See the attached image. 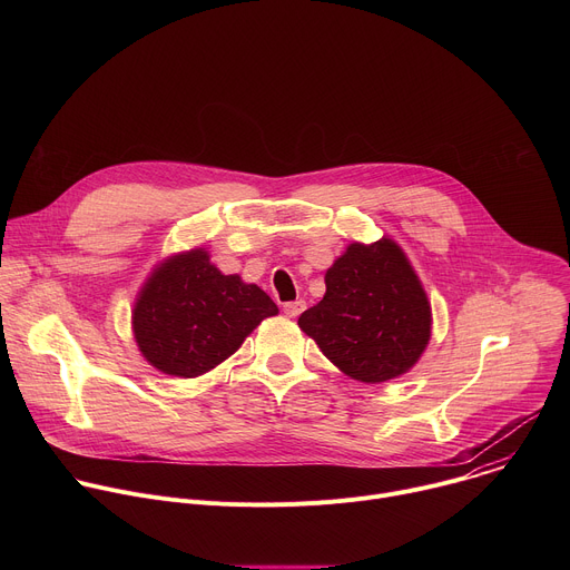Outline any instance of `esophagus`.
I'll list each match as a JSON object with an SVG mask.
<instances>
[{
    "instance_id": "34e87169",
    "label": "esophagus",
    "mask_w": 570,
    "mask_h": 570,
    "mask_svg": "<svg viewBox=\"0 0 570 570\" xmlns=\"http://www.w3.org/2000/svg\"><path fill=\"white\" fill-rule=\"evenodd\" d=\"M304 308H306V302H304V299H295V302H286V304H284V313H286L288 317H297Z\"/></svg>"
}]
</instances>
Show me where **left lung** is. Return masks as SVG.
Returning a JSON list of instances; mask_svg holds the SVG:
<instances>
[{"mask_svg": "<svg viewBox=\"0 0 570 570\" xmlns=\"http://www.w3.org/2000/svg\"><path fill=\"white\" fill-rule=\"evenodd\" d=\"M324 284L327 293L297 324L343 374L383 383L415 367L431 341L433 313L396 240L350 243Z\"/></svg>", "mask_w": 570, "mask_h": 570, "instance_id": "1", "label": "left lung"}]
</instances>
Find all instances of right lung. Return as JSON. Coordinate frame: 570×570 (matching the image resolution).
<instances>
[{"instance_id":"add662e5","label":"right lung","mask_w":570,"mask_h":570,"mask_svg":"<svg viewBox=\"0 0 570 570\" xmlns=\"http://www.w3.org/2000/svg\"><path fill=\"white\" fill-rule=\"evenodd\" d=\"M277 304L238 275H223L207 248L161 259L132 306V336L157 372L196 379L229 358Z\"/></svg>"}]
</instances>
